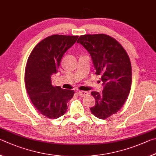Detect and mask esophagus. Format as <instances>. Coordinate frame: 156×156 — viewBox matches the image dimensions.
<instances>
[{
    "instance_id": "obj_1",
    "label": "esophagus",
    "mask_w": 156,
    "mask_h": 156,
    "mask_svg": "<svg viewBox=\"0 0 156 156\" xmlns=\"http://www.w3.org/2000/svg\"><path fill=\"white\" fill-rule=\"evenodd\" d=\"M77 94L80 97H85L87 96V95H88V92L86 91H78Z\"/></svg>"
}]
</instances>
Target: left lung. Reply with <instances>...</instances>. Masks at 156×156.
I'll return each instance as SVG.
<instances>
[{"label":"left lung","mask_w":156,"mask_h":156,"mask_svg":"<svg viewBox=\"0 0 156 156\" xmlns=\"http://www.w3.org/2000/svg\"><path fill=\"white\" fill-rule=\"evenodd\" d=\"M91 56L97 75L103 81L102 93L92 92L96 103L90 108L97 118L116 113L126 101L132 85V66L126 51L118 41L105 34L81 35L77 40Z\"/></svg>","instance_id":"1"}]
</instances>
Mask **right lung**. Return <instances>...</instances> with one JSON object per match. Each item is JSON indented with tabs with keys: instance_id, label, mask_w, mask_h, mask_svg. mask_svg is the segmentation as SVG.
I'll use <instances>...</instances> for the list:
<instances>
[{
	"instance_id": "1",
	"label": "right lung",
	"mask_w": 156,
	"mask_h": 156,
	"mask_svg": "<svg viewBox=\"0 0 156 156\" xmlns=\"http://www.w3.org/2000/svg\"><path fill=\"white\" fill-rule=\"evenodd\" d=\"M77 35H53L35 46L28 58L24 74L26 89L33 105L48 119H55L66 112L72 90L54 87L51 76L57 73L64 54L76 42Z\"/></svg>"
}]
</instances>
